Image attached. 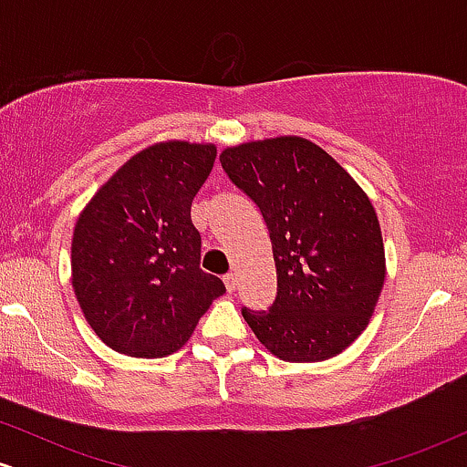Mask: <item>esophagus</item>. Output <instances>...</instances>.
<instances>
[{
    "label": "esophagus",
    "instance_id": "1",
    "mask_svg": "<svg viewBox=\"0 0 467 467\" xmlns=\"http://www.w3.org/2000/svg\"><path fill=\"white\" fill-rule=\"evenodd\" d=\"M223 285H226V289H228L230 294L234 292V287H237V278H234L233 272H230V275L223 276Z\"/></svg>",
    "mask_w": 467,
    "mask_h": 467
}]
</instances>
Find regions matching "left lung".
<instances>
[{
  "label": "left lung",
  "instance_id": "left-lung-1",
  "mask_svg": "<svg viewBox=\"0 0 467 467\" xmlns=\"http://www.w3.org/2000/svg\"><path fill=\"white\" fill-rule=\"evenodd\" d=\"M228 178L259 206L270 230L276 301L244 318L272 356L323 362L356 342L371 320L384 276L382 228L362 186L301 136L226 147Z\"/></svg>",
  "mask_w": 467,
  "mask_h": 467
}]
</instances>
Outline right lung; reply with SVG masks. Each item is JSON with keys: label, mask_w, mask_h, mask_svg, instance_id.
I'll return each mask as SVG.
<instances>
[{"label": "right lung", "mask_w": 467, "mask_h": 467, "mask_svg": "<svg viewBox=\"0 0 467 467\" xmlns=\"http://www.w3.org/2000/svg\"><path fill=\"white\" fill-rule=\"evenodd\" d=\"M217 158L211 142L166 140L131 155L85 203L72 234V287L107 347L164 358L186 345L222 278L200 267L191 203Z\"/></svg>", "instance_id": "right-lung-1"}]
</instances>
